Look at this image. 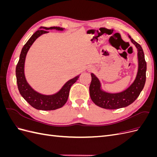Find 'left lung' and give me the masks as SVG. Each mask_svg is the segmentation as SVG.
<instances>
[{
  "instance_id": "1",
  "label": "left lung",
  "mask_w": 157,
  "mask_h": 157,
  "mask_svg": "<svg viewBox=\"0 0 157 157\" xmlns=\"http://www.w3.org/2000/svg\"><path fill=\"white\" fill-rule=\"evenodd\" d=\"M128 38L137 51L138 68L136 77L130 86L121 92L109 93L103 90L99 78L94 73H91L92 81L90 85V96L92 101L99 107L106 109H117L130 105L140 96L144 89L146 80L147 63L141 46L132 39Z\"/></svg>"
}]
</instances>
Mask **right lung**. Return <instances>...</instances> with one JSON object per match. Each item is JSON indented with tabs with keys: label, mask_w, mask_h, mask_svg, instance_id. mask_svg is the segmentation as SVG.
Masks as SVG:
<instances>
[{
	"label": "right lung",
	"mask_w": 157,
	"mask_h": 157,
	"mask_svg": "<svg viewBox=\"0 0 157 157\" xmlns=\"http://www.w3.org/2000/svg\"><path fill=\"white\" fill-rule=\"evenodd\" d=\"M52 29L62 31L65 29L59 27H40L39 29L31 36L26 44L23 46L20 56V59H19L16 69V75L19 92L29 105L38 110L52 111L62 107L67 101L71 86L76 82L80 77L79 75L68 80L58 92L52 95L42 94L35 91L27 82L25 76L24 69L27 52L36 39L42 35L49 33L48 30Z\"/></svg>",
	"instance_id": "1"
}]
</instances>
